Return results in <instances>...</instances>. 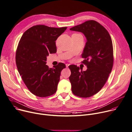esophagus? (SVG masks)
I'll list each match as a JSON object with an SVG mask.
<instances>
[{
  "label": "esophagus",
  "instance_id": "34e87169",
  "mask_svg": "<svg viewBox=\"0 0 132 132\" xmlns=\"http://www.w3.org/2000/svg\"><path fill=\"white\" fill-rule=\"evenodd\" d=\"M65 65H66V67H67V68H68V67L70 65V64H66Z\"/></svg>",
  "mask_w": 132,
  "mask_h": 132
}]
</instances>
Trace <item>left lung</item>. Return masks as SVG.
I'll return each instance as SVG.
<instances>
[{
  "instance_id": "obj_1",
  "label": "left lung",
  "mask_w": 132,
  "mask_h": 132,
  "mask_svg": "<svg viewBox=\"0 0 132 132\" xmlns=\"http://www.w3.org/2000/svg\"><path fill=\"white\" fill-rule=\"evenodd\" d=\"M70 30L83 33L87 39L81 54L85 59L82 62L87 65V70L80 71L79 67L76 65L69 66L71 72L69 80L72 92L78 97H90L103 87L112 70V40L106 28L93 20L74 26Z\"/></svg>"
}]
</instances>
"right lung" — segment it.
I'll return each instance as SVG.
<instances>
[{
  "mask_svg": "<svg viewBox=\"0 0 132 132\" xmlns=\"http://www.w3.org/2000/svg\"><path fill=\"white\" fill-rule=\"evenodd\" d=\"M67 28L34 26L19 40L16 53L18 71L28 90L36 96L48 97L56 92L61 72L65 65L60 63L49 68L46 61L49 54L56 52L55 40Z\"/></svg>",
  "mask_w": 132,
  "mask_h": 132,
  "instance_id": "1",
  "label": "right lung"
}]
</instances>
